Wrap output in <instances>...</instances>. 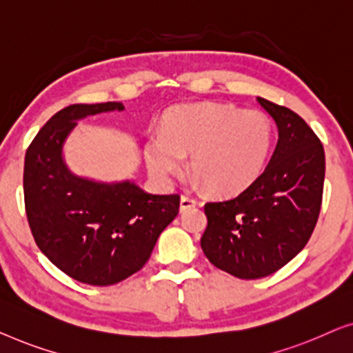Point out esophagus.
I'll return each instance as SVG.
<instances>
[{
	"mask_svg": "<svg viewBox=\"0 0 353 353\" xmlns=\"http://www.w3.org/2000/svg\"><path fill=\"white\" fill-rule=\"evenodd\" d=\"M195 205H196V201L193 200V198L187 196V195H182L181 196V208H179V210H181V212H183V211L190 210V208H193Z\"/></svg>",
	"mask_w": 353,
	"mask_h": 353,
	"instance_id": "obj_1",
	"label": "esophagus"
}]
</instances>
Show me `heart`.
Masks as SVG:
<instances>
[{
    "instance_id": "b5f03b06",
    "label": "heart",
    "mask_w": 353,
    "mask_h": 353,
    "mask_svg": "<svg viewBox=\"0 0 353 353\" xmlns=\"http://www.w3.org/2000/svg\"><path fill=\"white\" fill-rule=\"evenodd\" d=\"M274 145V126L259 110L228 103H181L165 113L161 131L145 139V161L153 176L170 181L192 171L212 193L236 195L257 181Z\"/></svg>"
}]
</instances>
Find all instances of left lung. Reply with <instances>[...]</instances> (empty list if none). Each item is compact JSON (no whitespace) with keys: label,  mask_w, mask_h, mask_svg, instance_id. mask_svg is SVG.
I'll return each instance as SVG.
<instances>
[{"label":"left lung","mask_w":353,"mask_h":353,"mask_svg":"<svg viewBox=\"0 0 353 353\" xmlns=\"http://www.w3.org/2000/svg\"><path fill=\"white\" fill-rule=\"evenodd\" d=\"M274 118L278 142L265 171L227 201L206 203L201 250L212 265L243 280L275 274L304 250L319 221L325 150L290 108L257 97Z\"/></svg>","instance_id":"1"}]
</instances>
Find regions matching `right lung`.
Segmentation results:
<instances>
[{
	"label": "right lung",
	"instance_id": "obj_1",
	"mask_svg": "<svg viewBox=\"0 0 353 353\" xmlns=\"http://www.w3.org/2000/svg\"><path fill=\"white\" fill-rule=\"evenodd\" d=\"M121 112V102L75 103L57 112L30 143L23 168L26 211L33 238L63 274L108 286L141 270L160 233L179 212V195H152L131 181L79 177L63 143L89 115Z\"/></svg>",
	"mask_w": 353,
	"mask_h": 353
}]
</instances>
